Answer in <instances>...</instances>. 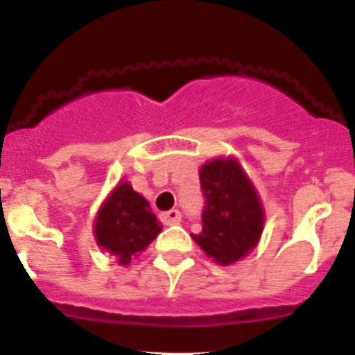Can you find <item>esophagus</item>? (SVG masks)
Here are the masks:
<instances>
[{"mask_svg":"<svg viewBox=\"0 0 355 355\" xmlns=\"http://www.w3.org/2000/svg\"><path fill=\"white\" fill-rule=\"evenodd\" d=\"M162 222L165 225L180 224V222H181V213L178 211V209H171V211L162 213Z\"/></svg>","mask_w":355,"mask_h":355,"instance_id":"34e87169","label":"esophagus"}]
</instances>
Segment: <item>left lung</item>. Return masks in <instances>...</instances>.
Here are the masks:
<instances>
[{"instance_id": "left-lung-1", "label": "left lung", "mask_w": 355, "mask_h": 355, "mask_svg": "<svg viewBox=\"0 0 355 355\" xmlns=\"http://www.w3.org/2000/svg\"><path fill=\"white\" fill-rule=\"evenodd\" d=\"M199 178L205 193L202 231L192 238L213 261L233 265L259 241L265 224L261 200L236 158L205 163Z\"/></svg>"}]
</instances>
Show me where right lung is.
<instances>
[{
  "mask_svg": "<svg viewBox=\"0 0 355 355\" xmlns=\"http://www.w3.org/2000/svg\"><path fill=\"white\" fill-rule=\"evenodd\" d=\"M159 231L162 225L149 202L126 181L106 197L94 222L97 245L114 254L119 265L131 263V258L146 250Z\"/></svg>",
  "mask_w": 355,
  "mask_h": 355,
  "instance_id": "obj_1",
  "label": "right lung"
}]
</instances>
